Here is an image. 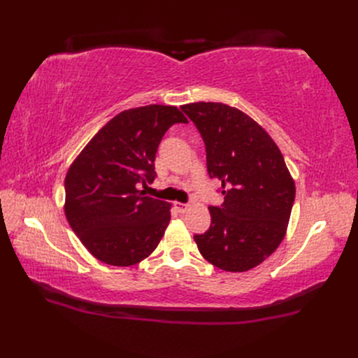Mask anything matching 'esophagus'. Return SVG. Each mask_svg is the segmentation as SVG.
Segmentation results:
<instances>
[{"mask_svg": "<svg viewBox=\"0 0 358 358\" xmlns=\"http://www.w3.org/2000/svg\"><path fill=\"white\" fill-rule=\"evenodd\" d=\"M173 206H175V209H176L178 213H187L189 210V204H185V203L175 201V203H173Z\"/></svg>", "mask_w": 358, "mask_h": 358, "instance_id": "34e87169", "label": "esophagus"}]
</instances>
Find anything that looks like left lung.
<instances>
[{"label": "left lung", "mask_w": 358, "mask_h": 358, "mask_svg": "<svg viewBox=\"0 0 358 358\" xmlns=\"http://www.w3.org/2000/svg\"><path fill=\"white\" fill-rule=\"evenodd\" d=\"M182 110L206 145L209 176L224 204L209 208L210 227L196 234L200 254L225 272H248L284 241L296 183L273 138L251 116L224 103H189Z\"/></svg>", "instance_id": "left-lung-1"}]
</instances>
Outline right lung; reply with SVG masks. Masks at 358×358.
<instances>
[{"label": "right lung", "instance_id": "1", "mask_svg": "<svg viewBox=\"0 0 358 358\" xmlns=\"http://www.w3.org/2000/svg\"><path fill=\"white\" fill-rule=\"evenodd\" d=\"M187 124L176 106L150 104L112 117L76 157L66 176L67 221L100 262L128 267L155 251L171 204L146 197L155 154L173 124Z\"/></svg>", "mask_w": 358, "mask_h": 358}]
</instances>
